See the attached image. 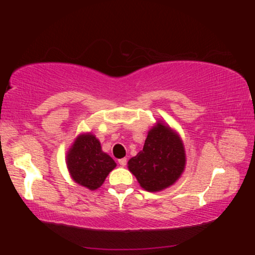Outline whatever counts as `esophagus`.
<instances>
[{"label":"esophagus","instance_id":"esophagus-1","mask_svg":"<svg viewBox=\"0 0 255 255\" xmlns=\"http://www.w3.org/2000/svg\"><path fill=\"white\" fill-rule=\"evenodd\" d=\"M119 164L121 166H126V164H127V158H122V159H119Z\"/></svg>","mask_w":255,"mask_h":255}]
</instances>
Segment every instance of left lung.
Segmentation results:
<instances>
[{
	"instance_id": "left-lung-1",
	"label": "left lung",
	"mask_w": 255,
	"mask_h": 255,
	"mask_svg": "<svg viewBox=\"0 0 255 255\" xmlns=\"http://www.w3.org/2000/svg\"><path fill=\"white\" fill-rule=\"evenodd\" d=\"M186 168V151L181 136L159 120L148 130L144 148L128 160V170L147 192L169 188Z\"/></svg>"
}]
</instances>
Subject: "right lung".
Instances as JSON below:
<instances>
[{
    "label": "right lung",
    "mask_w": 255,
    "mask_h": 255,
    "mask_svg": "<svg viewBox=\"0 0 255 255\" xmlns=\"http://www.w3.org/2000/svg\"><path fill=\"white\" fill-rule=\"evenodd\" d=\"M66 164L75 183L96 191L116 166L115 160L102 150L99 140L92 133H81L67 151Z\"/></svg>",
    "instance_id": "right-lung-1"
}]
</instances>
